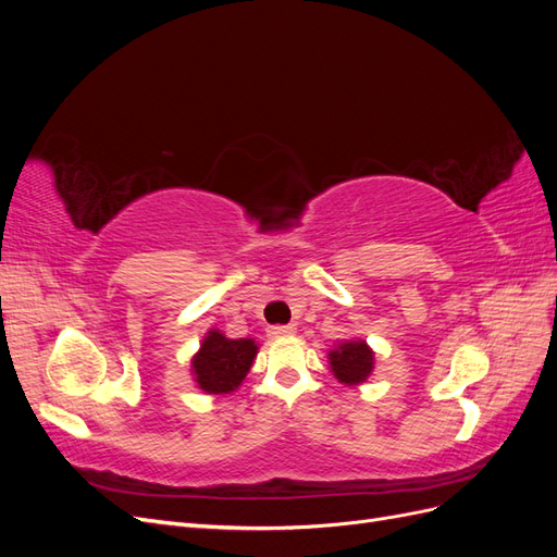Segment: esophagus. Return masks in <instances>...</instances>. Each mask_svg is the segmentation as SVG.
I'll use <instances>...</instances> for the list:
<instances>
[{
    "label": "esophagus",
    "mask_w": 557,
    "mask_h": 557,
    "mask_svg": "<svg viewBox=\"0 0 557 557\" xmlns=\"http://www.w3.org/2000/svg\"><path fill=\"white\" fill-rule=\"evenodd\" d=\"M297 332L295 325H274L269 327V336H274V339H278V336H293Z\"/></svg>",
    "instance_id": "34e87169"
}]
</instances>
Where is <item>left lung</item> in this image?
Returning a JSON list of instances; mask_svg holds the SVG:
<instances>
[{
	"label": "left lung",
	"mask_w": 557,
	"mask_h": 557,
	"mask_svg": "<svg viewBox=\"0 0 557 557\" xmlns=\"http://www.w3.org/2000/svg\"><path fill=\"white\" fill-rule=\"evenodd\" d=\"M332 376L344 385H362L374 372V350L362 339L336 342L327 352Z\"/></svg>",
	"instance_id": "8db88e82"
}]
</instances>
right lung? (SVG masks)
I'll return each instance as SVG.
<instances>
[{
	"label": "right lung",
	"instance_id": "right-lung-1",
	"mask_svg": "<svg viewBox=\"0 0 557 557\" xmlns=\"http://www.w3.org/2000/svg\"><path fill=\"white\" fill-rule=\"evenodd\" d=\"M258 350L256 339H230L211 327L190 360V376L207 395H232L248 376Z\"/></svg>",
	"mask_w": 557,
	"mask_h": 557
}]
</instances>
